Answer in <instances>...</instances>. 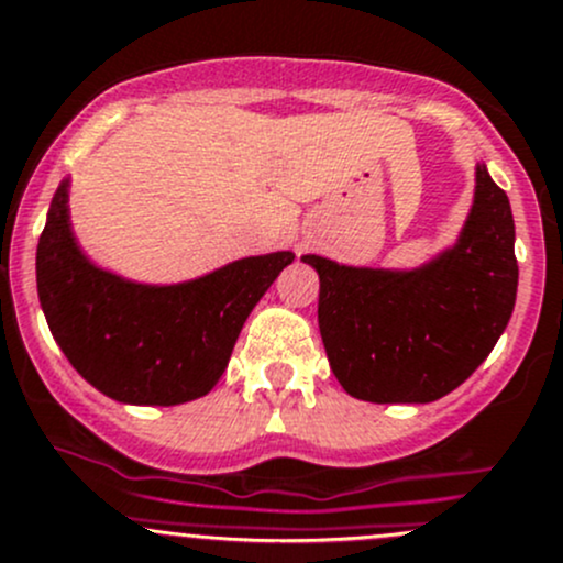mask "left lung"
<instances>
[{
  "label": "left lung",
  "instance_id": "obj_1",
  "mask_svg": "<svg viewBox=\"0 0 563 563\" xmlns=\"http://www.w3.org/2000/svg\"><path fill=\"white\" fill-rule=\"evenodd\" d=\"M301 262L321 277L318 327L331 372L375 405L451 394L488 358L516 307V221L483 162L459 234L423 264H340L318 253Z\"/></svg>",
  "mask_w": 563,
  "mask_h": 563
}]
</instances>
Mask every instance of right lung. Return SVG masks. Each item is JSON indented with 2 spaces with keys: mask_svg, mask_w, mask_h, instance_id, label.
<instances>
[{
  "mask_svg": "<svg viewBox=\"0 0 563 563\" xmlns=\"http://www.w3.org/2000/svg\"><path fill=\"white\" fill-rule=\"evenodd\" d=\"M64 177L37 245V294L53 340L93 388L121 405L175 407L221 380L247 316L291 251L229 262L180 283H145L97 264L78 242Z\"/></svg>",
  "mask_w": 563,
  "mask_h": 563,
  "instance_id": "add662e5",
  "label": "right lung"
}]
</instances>
